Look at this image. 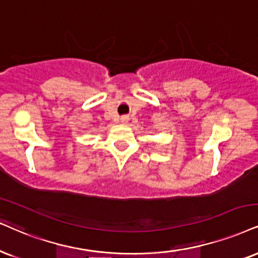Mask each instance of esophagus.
<instances>
[{
    "instance_id": "1",
    "label": "esophagus",
    "mask_w": 258,
    "mask_h": 258,
    "mask_svg": "<svg viewBox=\"0 0 258 258\" xmlns=\"http://www.w3.org/2000/svg\"><path fill=\"white\" fill-rule=\"evenodd\" d=\"M128 120H129V117L128 116H122V117H120V122H122L123 124L128 123Z\"/></svg>"
}]
</instances>
